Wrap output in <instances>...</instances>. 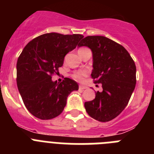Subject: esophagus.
I'll return each mask as SVG.
<instances>
[{
  "mask_svg": "<svg viewBox=\"0 0 154 154\" xmlns=\"http://www.w3.org/2000/svg\"><path fill=\"white\" fill-rule=\"evenodd\" d=\"M88 87L86 86H84V85H80L79 86V89L80 90H85V89H87Z\"/></svg>",
  "mask_w": 154,
  "mask_h": 154,
  "instance_id": "1",
  "label": "esophagus"
}]
</instances>
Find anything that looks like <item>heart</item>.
Here are the masks:
<instances>
[{
	"label": "heart",
	"mask_w": 154,
	"mask_h": 154,
	"mask_svg": "<svg viewBox=\"0 0 154 154\" xmlns=\"http://www.w3.org/2000/svg\"><path fill=\"white\" fill-rule=\"evenodd\" d=\"M86 49H88V48H80L79 50H78V53L85 51V50H86ZM88 75V70H80L73 73V75H72V77H73L75 81H78V82H83L85 78L87 77Z\"/></svg>",
	"instance_id": "1"
}]
</instances>
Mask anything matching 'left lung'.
I'll use <instances>...</instances> for the list:
<instances>
[{"mask_svg": "<svg viewBox=\"0 0 154 154\" xmlns=\"http://www.w3.org/2000/svg\"><path fill=\"white\" fill-rule=\"evenodd\" d=\"M78 46H87L92 51L91 78L103 87L95 99L85 102V109L96 121H111L125 109L135 89V62L122 45L103 36H88Z\"/></svg>", "mask_w": 154, "mask_h": 154, "instance_id": "obj_1", "label": "left lung"}]
</instances>
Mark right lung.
Listing matches in <instances>:
<instances>
[{"label":"right lung","instance_id":"obj_1","mask_svg":"<svg viewBox=\"0 0 154 154\" xmlns=\"http://www.w3.org/2000/svg\"><path fill=\"white\" fill-rule=\"evenodd\" d=\"M81 34L45 33L26 45L16 65L17 86L24 105L31 114L41 120H50L61 114L66 99L78 90L76 81L64 78L61 83L51 81L59 73L64 57L77 47Z\"/></svg>","mask_w":154,"mask_h":154}]
</instances>
